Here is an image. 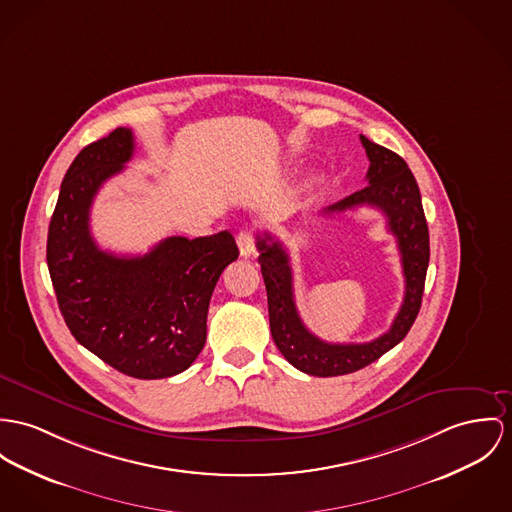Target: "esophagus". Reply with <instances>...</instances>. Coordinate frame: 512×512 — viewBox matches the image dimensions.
Instances as JSON below:
<instances>
[{"mask_svg":"<svg viewBox=\"0 0 512 512\" xmlns=\"http://www.w3.org/2000/svg\"><path fill=\"white\" fill-rule=\"evenodd\" d=\"M237 247H239V253L241 257H251L253 251H255V236L251 230H241L239 236H237Z\"/></svg>","mask_w":512,"mask_h":512,"instance_id":"1","label":"esophagus"}]
</instances>
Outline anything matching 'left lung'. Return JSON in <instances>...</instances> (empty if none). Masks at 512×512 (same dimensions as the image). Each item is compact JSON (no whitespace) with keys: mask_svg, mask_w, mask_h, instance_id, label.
<instances>
[{"mask_svg":"<svg viewBox=\"0 0 512 512\" xmlns=\"http://www.w3.org/2000/svg\"><path fill=\"white\" fill-rule=\"evenodd\" d=\"M370 159L368 185L351 197L325 208L323 214H341L356 206H372L384 212L388 230L397 239L405 276V296L390 331L370 343H327L304 325L294 302L290 257L284 245L271 236H257L261 273L267 286L271 333L278 351L298 370L310 376H343L356 372L405 339L421 310L425 276L429 267V226L423 212L417 181L403 158L360 136Z\"/></svg>","mask_w":512,"mask_h":512,"instance_id":"left-lung-1","label":"left lung"}]
</instances>
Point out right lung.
I'll list each match as a JSON object with an SVG mask.
<instances>
[{
  "label": "right lung",
  "instance_id": "right-lung-1",
  "mask_svg": "<svg viewBox=\"0 0 512 512\" xmlns=\"http://www.w3.org/2000/svg\"><path fill=\"white\" fill-rule=\"evenodd\" d=\"M132 154L134 134L122 126L79 152L48 226L46 263L79 345L126 376L158 380L202 351L214 286L239 251L230 232L167 237L136 257L99 249L89 230L93 198Z\"/></svg>",
  "mask_w": 512,
  "mask_h": 512
}]
</instances>
